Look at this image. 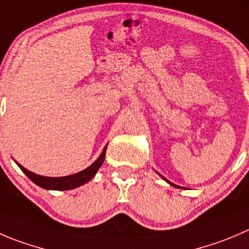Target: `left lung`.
Segmentation results:
<instances>
[{"mask_svg":"<svg viewBox=\"0 0 249 249\" xmlns=\"http://www.w3.org/2000/svg\"><path fill=\"white\" fill-rule=\"evenodd\" d=\"M168 182H169V181H168ZM169 183H170V185H173V186H175V187H178V185H174V183H171V182H169Z\"/></svg>","mask_w":249,"mask_h":249,"instance_id":"8db88e82","label":"left lung"}]
</instances>
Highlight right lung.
Segmentation results:
<instances>
[{
  "instance_id": "add662e5",
  "label": "right lung",
  "mask_w": 249,
  "mask_h": 249,
  "mask_svg": "<svg viewBox=\"0 0 249 249\" xmlns=\"http://www.w3.org/2000/svg\"><path fill=\"white\" fill-rule=\"evenodd\" d=\"M106 149H107V147L103 149V152L101 153V156L98 157L97 160H96L92 165L89 166L88 169H85V170L80 171V173L78 174H74V175L63 176V178H47V176L36 175V174L31 173L28 169L21 166L20 164H18V165L34 183H36V185L42 187V189L59 190V191H63V190H71L84 185V183L89 182V181L95 176V174L97 173V170L101 168L103 160H105Z\"/></svg>"
}]
</instances>
